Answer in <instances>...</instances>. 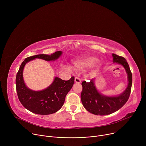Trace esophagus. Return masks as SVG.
I'll return each mask as SVG.
<instances>
[{
    "label": "esophagus",
    "mask_w": 146,
    "mask_h": 146,
    "mask_svg": "<svg viewBox=\"0 0 146 146\" xmlns=\"http://www.w3.org/2000/svg\"><path fill=\"white\" fill-rule=\"evenodd\" d=\"M74 81L76 83H80L81 82V80L78 77H75Z\"/></svg>",
    "instance_id": "34e87169"
}]
</instances>
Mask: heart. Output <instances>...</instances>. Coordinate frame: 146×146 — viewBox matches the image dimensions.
<instances>
[{
    "label": "heart",
    "instance_id": "b5f03b06",
    "mask_svg": "<svg viewBox=\"0 0 146 146\" xmlns=\"http://www.w3.org/2000/svg\"><path fill=\"white\" fill-rule=\"evenodd\" d=\"M73 65L74 68L78 70H83L91 66L92 67L93 70H96L101 66V62L98 60L96 56L87 55L75 60L73 62ZM66 68L69 70H71L69 67H66Z\"/></svg>",
    "mask_w": 146,
    "mask_h": 146
}]
</instances>
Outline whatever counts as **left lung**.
<instances>
[{"mask_svg": "<svg viewBox=\"0 0 146 146\" xmlns=\"http://www.w3.org/2000/svg\"><path fill=\"white\" fill-rule=\"evenodd\" d=\"M113 62L123 66L128 75V84L122 94L115 96H108L101 94L97 90L94 83L95 79L90 82H82V90L81 100L83 106L91 113L95 115H105L110 114L121 109L128 101L131 94L132 74L127 60L123 57L115 54H112Z\"/></svg>", "mask_w": 146, "mask_h": 146, "instance_id": "8db88e82", "label": "left lung"}]
</instances>
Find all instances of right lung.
<instances>
[{"mask_svg":"<svg viewBox=\"0 0 146 146\" xmlns=\"http://www.w3.org/2000/svg\"><path fill=\"white\" fill-rule=\"evenodd\" d=\"M62 54V51H56L51 55H33L25 58L21 65L16 76V90L20 102L29 111L37 114L48 115L58 111L63 106L67 94L74 84V77H72L68 81L55 77L49 87L39 91L28 88L23 78L24 68L30 60L36 58L47 61L55 60Z\"/></svg>","mask_w":146,"mask_h":146,"instance_id":"1","label":"right lung"}]
</instances>
